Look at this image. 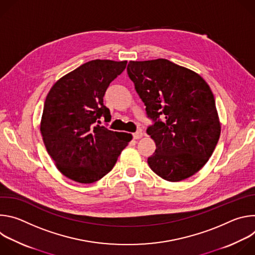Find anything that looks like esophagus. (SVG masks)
<instances>
[{
	"label": "esophagus",
	"mask_w": 255,
	"mask_h": 255,
	"mask_svg": "<svg viewBox=\"0 0 255 255\" xmlns=\"http://www.w3.org/2000/svg\"><path fill=\"white\" fill-rule=\"evenodd\" d=\"M143 136V133L141 131H137L135 133H133V138L134 139H140Z\"/></svg>",
	"instance_id": "34e87169"
}]
</instances>
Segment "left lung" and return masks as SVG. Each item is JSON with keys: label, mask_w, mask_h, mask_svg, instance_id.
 Listing matches in <instances>:
<instances>
[{"label": "left lung", "mask_w": 255, "mask_h": 255, "mask_svg": "<svg viewBox=\"0 0 255 255\" xmlns=\"http://www.w3.org/2000/svg\"><path fill=\"white\" fill-rule=\"evenodd\" d=\"M127 72L154 122L146 130L156 145L147 159L150 168L168 181L194 175L211 157L221 133L209 85L197 72L164 58L130 61Z\"/></svg>", "instance_id": "obj_1"}]
</instances>
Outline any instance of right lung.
Segmentation results:
<instances>
[{
  "instance_id": "obj_1",
  "label": "right lung",
  "mask_w": 255,
  "mask_h": 255,
  "mask_svg": "<svg viewBox=\"0 0 255 255\" xmlns=\"http://www.w3.org/2000/svg\"><path fill=\"white\" fill-rule=\"evenodd\" d=\"M127 61H88L59 79L43 108L40 132L58 170L81 184H92L114 167L132 135L100 126L111 120L103 98Z\"/></svg>"
}]
</instances>
